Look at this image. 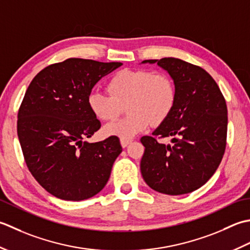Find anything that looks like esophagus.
<instances>
[{"label": "esophagus", "instance_id": "esophagus-1", "mask_svg": "<svg viewBox=\"0 0 250 250\" xmlns=\"http://www.w3.org/2000/svg\"><path fill=\"white\" fill-rule=\"evenodd\" d=\"M131 139H121V146L123 147H126L129 144H131Z\"/></svg>", "mask_w": 250, "mask_h": 250}]
</instances>
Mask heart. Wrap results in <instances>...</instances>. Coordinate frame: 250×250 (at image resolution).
Segmentation results:
<instances>
[{
	"instance_id": "b5f03b06",
	"label": "heart",
	"mask_w": 250,
	"mask_h": 250,
	"mask_svg": "<svg viewBox=\"0 0 250 250\" xmlns=\"http://www.w3.org/2000/svg\"><path fill=\"white\" fill-rule=\"evenodd\" d=\"M109 95L94 90L88 95L87 104L91 113L100 121H110L118 116L119 104L126 101V118L106 124L104 136L129 139L144 131L151 124H160L174 108L176 87L169 76L153 74L147 70H122L108 83Z\"/></svg>"
}]
</instances>
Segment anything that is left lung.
Segmentation results:
<instances>
[{
	"instance_id": "1",
	"label": "left lung",
	"mask_w": 250,
	"mask_h": 250,
	"mask_svg": "<svg viewBox=\"0 0 250 250\" xmlns=\"http://www.w3.org/2000/svg\"><path fill=\"white\" fill-rule=\"evenodd\" d=\"M157 63L174 81L176 103L170 114L141 144L144 180L151 189L167 195L191 193L215 174L226 150L228 109L220 89L209 73L178 58L144 60ZM156 135L170 136L161 144Z\"/></svg>"
}]
</instances>
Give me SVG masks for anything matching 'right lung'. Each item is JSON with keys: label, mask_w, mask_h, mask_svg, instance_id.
I'll use <instances>...</instances> for the list:
<instances>
[{"label": "right lung", "mask_w": 250, "mask_h": 250, "mask_svg": "<svg viewBox=\"0 0 250 250\" xmlns=\"http://www.w3.org/2000/svg\"><path fill=\"white\" fill-rule=\"evenodd\" d=\"M122 62L69 58L39 72L18 112L17 134L30 172L50 194L87 200L104 189L121 152L118 137L90 144L100 121L87 98Z\"/></svg>", "instance_id": "1"}]
</instances>
